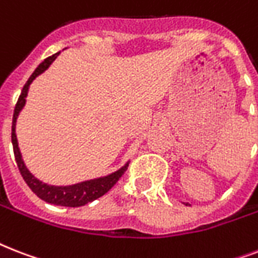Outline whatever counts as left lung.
Here are the masks:
<instances>
[{"instance_id": "left-lung-1", "label": "left lung", "mask_w": 258, "mask_h": 258, "mask_svg": "<svg viewBox=\"0 0 258 258\" xmlns=\"http://www.w3.org/2000/svg\"><path fill=\"white\" fill-rule=\"evenodd\" d=\"M183 205H186V206H190V204H187V202H183Z\"/></svg>"}]
</instances>
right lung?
<instances>
[{
    "instance_id": "obj_1",
    "label": "right lung",
    "mask_w": 258,
    "mask_h": 258,
    "mask_svg": "<svg viewBox=\"0 0 258 258\" xmlns=\"http://www.w3.org/2000/svg\"><path fill=\"white\" fill-rule=\"evenodd\" d=\"M58 54H60V52L52 54V56H49L48 58H45V60L34 70V72L32 74L29 80L26 82V84L24 86V88H22L21 95L18 97L17 104H16V108H14L13 113V123H12V145H13L14 158H16V162H17L18 170L21 172L22 178H24V180L26 182V184L29 186L30 190H32L38 198H41L42 201H45L48 204L57 205V206L79 208V206H84V205H87L88 202H92V201L100 198L101 196H104L105 192L108 191L109 188L112 187L113 184L119 180V178L124 174V171L127 170V167H128V162H127L124 166H121L120 169L116 170L115 172H111L108 175L100 176V178H93V179L89 180H83V182H79V183L75 184H68V186H54V184L44 183L42 180L37 179V178L28 170L25 162L22 159L20 147H18L17 135H16V123H17L18 115H20V112L22 111V108L25 107L26 96H28V91H29V87L30 84H32V82H33L37 76H40L42 72H45V71L49 68L50 64L56 60V57H57Z\"/></svg>"
}]
</instances>
